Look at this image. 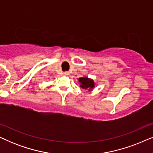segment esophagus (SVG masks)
Instances as JSON below:
<instances>
[{"instance_id":"34e87169","label":"esophagus","mask_w":153,"mask_h":153,"mask_svg":"<svg viewBox=\"0 0 153 153\" xmlns=\"http://www.w3.org/2000/svg\"><path fill=\"white\" fill-rule=\"evenodd\" d=\"M63 74H64V75H68L69 74V72H65Z\"/></svg>"}]
</instances>
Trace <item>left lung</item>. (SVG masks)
<instances>
[{
    "label": "left lung",
    "mask_w": 153,
    "mask_h": 153,
    "mask_svg": "<svg viewBox=\"0 0 153 153\" xmlns=\"http://www.w3.org/2000/svg\"><path fill=\"white\" fill-rule=\"evenodd\" d=\"M79 82L80 83V87L83 89L88 90L89 91H92L95 87V83L93 79L85 76L79 78Z\"/></svg>",
    "instance_id": "1"
}]
</instances>
